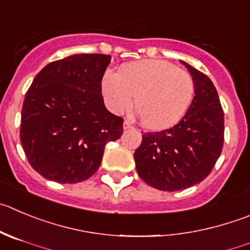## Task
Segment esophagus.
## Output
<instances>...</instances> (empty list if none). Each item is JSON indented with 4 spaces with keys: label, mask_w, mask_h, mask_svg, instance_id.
Here are the masks:
<instances>
[{
    "label": "esophagus",
    "mask_w": 250,
    "mask_h": 250,
    "mask_svg": "<svg viewBox=\"0 0 250 250\" xmlns=\"http://www.w3.org/2000/svg\"><path fill=\"white\" fill-rule=\"evenodd\" d=\"M129 128H133V123L129 122V121H125V123H123V129H129Z\"/></svg>",
    "instance_id": "esophagus-1"
}]
</instances>
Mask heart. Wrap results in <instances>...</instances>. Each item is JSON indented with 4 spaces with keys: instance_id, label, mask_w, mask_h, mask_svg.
<instances>
[{
    "instance_id": "1",
    "label": "heart",
    "mask_w": 250,
    "mask_h": 250,
    "mask_svg": "<svg viewBox=\"0 0 250 250\" xmlns=\"http://www.w3.org/2000/svg\"><path fill=\"white\" fill-rule=\"evenodd\" d=\"M102 93L114 113L136 106L151 129H167L180 122L190 108L195 83L188 72L165 60L146 59L123 64L117 72L106 71Z\"/></svg>"
}]
</instances>
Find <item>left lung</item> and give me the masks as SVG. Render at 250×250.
<instances>
[{
	"label": "left lung",
	"instance_id": "1",
	"mask_svg": "<svg viewBox=\"0 0 250 250\" xmlns=\"http://www.w3.org/2000/svg\"><path fill=\"white\" fill-rule=\"evenodd\" d=\"M181 62L195 83L190 108L172 128L144 133L134 153L142 180L162 191L184 190L201 183L220 158L225 141V114L213 83Z\"/></svg>",
	"mask_w": 250,
	"mask_h": 250
}]
</instances>
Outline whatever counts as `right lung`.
I'll list each match as a JSON object with an SVG mask.
<instances>
[{
  "label": "right lung",
  "mask_w": 250,
  "mask_h": 250,
  "mask_svg": "<svg viewBox=\"0 0 250 250\" xmlns=\"http://www.w3.org/2000/svg\"><path fill=\"white\" fill-rule=\"evenodd\" d=\"M111 57L75 54L44 66L25 93L21 142L28 162L51 181L76 184L99 169L104 146L123 120L104 104L101 81Z\"/></svg>",
  "instance_id": "obj_1"
}]
</instances>
